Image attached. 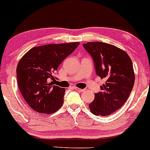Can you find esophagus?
<instances>
[{"instance_id":"34e87169","label":"esophagus","mask_w":150,"mask_h":150,"mask_svg":"<svg viewBox=\"0 0 150 150\" xmlns=\"http://www.w3.org/2000/svg\"><path fill=\"white\" fill-rule=\"evenodd\" d=\"M75 91H78V92H83V91H84V89H81V88H77V87H75Z\"/></svg>"}]
</instances>
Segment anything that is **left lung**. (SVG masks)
Wrapping results in <instances>:
<instances>
[{
	"instance_id": "8db88e82",
	"label": "left lung",
	"mask_w": 150,
	"mask_h": 150,
	"mask_svg": "<svg viewBox=\"0 0 150 150\" xmlns=\"http://www.w3.org/2000/svg\"><path fill=\"white\" fill-rule=\"evenodd\" d=\"M83 47L92 57L96 74L106 79L89 109L94 115L107 116L122 107L132 92L135 81L132 62L126 52L109 43L88 42Z\"/></svg>"
}]
</instances>
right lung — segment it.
Masks as SVG:
<instances>
[{
    "label": "right lung",
    "mask_w": 150,
    "mask_h": 150,
    "mask_svg": "<svg viewBox=\"0 0 150 150\" xmlns=\"http://www.w3.org/2000/svg\"><path fill=\"white\" fill-rule=\"evenodd\" d=\"M79 42L48 44L33 48L21 59L16 68L18 88L28 105L37 112L50 114L64 103L65 89L54 86L53 73Z\"/></svg>",
    "instance_id": "right-lung-1"
}]
</instances>
